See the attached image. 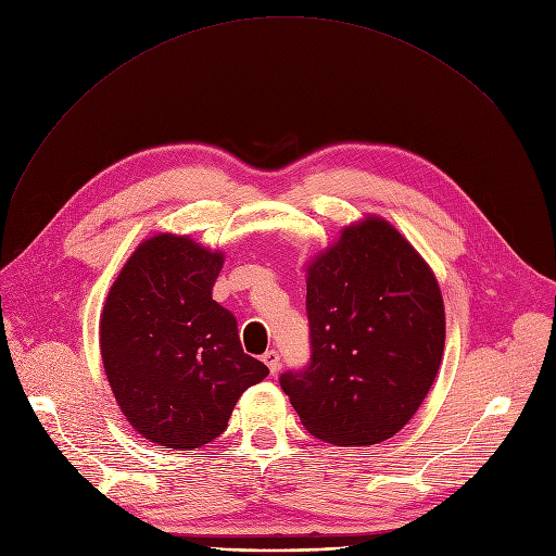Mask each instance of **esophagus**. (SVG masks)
<instances>
[{
	"instance_id": "esophagus-1",
	"label": "esophagus",
	"mask_w": 556,
	"mask_h": 556,
	"mask_svg": "<svg viewBox=\"0 0 556 556\" xmlns=\"http://www.w3.org/2000/svg\"><path fill=\"white\" fill-rule=\"evenodd\" d=\"M263 361H265V365L269 367L271 374H276V371L280 369V354H278L276 350H267L265 356H263Z\"/></svg>"
}]
</instances>
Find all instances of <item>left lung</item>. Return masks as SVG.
I'll return each instance as SVG.
<instances>
[{
  "instance_id": "left-lung-1",
  "label": "left lung",
  "mask_w": 556,
  "mask_h": 556,
  "mask_svg": "<svg viewBox=\"0 0 556 556\" xmlns=\"http://www.w3.org/2000/svg\"><path fill=\"white\" fill-rule=\"evenodd\" d=\"M309 363L280 388L316 439L374 445L407 425L437 378L445 312L434 274L386 220L350 227L309 267Z\"/></svg>"
}]
</instances>
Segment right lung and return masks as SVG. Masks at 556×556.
<instances>
[{"label":"right lung","mask_w":556,"mask_h":556,"mask_svg":"<svg viewBox=\"0 0 556 556\" xmlns=\"http://www.w3.org/2000/svg\"><path fill=\"white\" fill-rule=\"evenodd\" d=\"M223 253L180 236L142 242L113 282L100 325L111 390L136 430L195 450L225 430L269 369L244 354L236 316L213 301Z\"/></svg>","instance_id":"obj_1"}]
</instances>
